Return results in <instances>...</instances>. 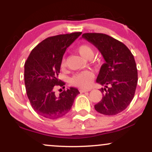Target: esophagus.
Masks as SVG:
<instances>
[{"label":"esophagus","mask_w":152,"mask_h":152,"mask_svg":"<svg viewBox=\"0 0 152 152\" xmlns=\"http://www.w3.org/2000/svg\"><path fill=\"white\" fill-rule=\"evenodd\" d=\"M91 89H83V88H80L79 89V91L81 92V93H85V92H88V91H90Z\"/></svg>","instance_id":"34e87169"}]
</instances>
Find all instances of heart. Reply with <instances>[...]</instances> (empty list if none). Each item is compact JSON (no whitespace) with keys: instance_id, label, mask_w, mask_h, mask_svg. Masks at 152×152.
Segmentation results:
<instances>
[{"instance_id":"1","label":"heart","mask_w":152,"mask_h":152,"mask_svg":"<svg viewBox=\"0 0 152 152\" xmlns=\"http://www.w3.org/2000/svg\"><path fill=\"white\" fill-rule=\"evenodd\" d=\"M78 53L86 59H91L94 55V49L92 47L88 44H82L77 48ZM66 62L65 59H63L61 61V67H65ZM94 75L91 71L84 70L75 74L71 79L72 84L80 87V88H86L91 86L92 83Z\"/></svg>"}]
</instances>
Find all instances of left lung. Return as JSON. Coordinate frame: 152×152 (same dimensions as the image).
<instances>
[{
  "label": "left lung",
  "instance_id": "left-lung-1",
  "mask_svg": "<svg viewBox=\"0 0 152 152\" xmlns=\"http://www.w3.org/2000/svg\"><path fill=\"white\" fill-rule=\"evenodd\" d=\"M82 38L96 47L105 60L96 78L105 88H101L102 99L94 108L104 115L117 114L129 105L137 88L138 74L133 54L123 43L106 34L86 33Z\"/></svg>",
  "mask_w": 152,
  "mask_h": 152
}]
</instances>
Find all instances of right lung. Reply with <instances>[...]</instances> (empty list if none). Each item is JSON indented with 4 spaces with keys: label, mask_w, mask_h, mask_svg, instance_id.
<instances>
[{
    "label": "right lung",
    "mask_w": 152,
    "mask_h": 152,
    "mask_svg": "<svg viewBox=\"0 0 152 152\" xmlns=\"http://www.w3.org/2000/svg\"><path fill=\"white\" fill-rule=\"evenodd\" d=\"M81 32L48 37L31 50L24 67V81L28 98L34 111L49 119H56L67 114L79 94L77 88H70L55 94L56 86L65 83L58 79L63 56L66 48ZM65 88V87H64Z\"/></svg>",
    "instance_id": "add662e5"
}]
</instances>
